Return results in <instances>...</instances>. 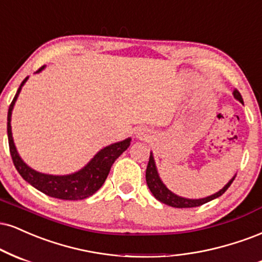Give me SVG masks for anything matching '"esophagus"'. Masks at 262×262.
<instances>
[{
    "label": "esophagus",
    "mask_w": 262,
    "mask_h": 262,
    "mask_svg": "<svg viewBox=\"0 0 262 262\" xmlns=\"http://www.w3.org/2000/svg\"><path fill=\"white\" fill-rule=\"evenodd\" d=\"M135 135H136V137L140 138V140H147V138L149 137V131L144 127H138L136 132H135Z\"/></svg>",
    "instance_id": "34e87169"
}]
</instances>
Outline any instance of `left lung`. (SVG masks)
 Masks as SVG:
<instances>
[{
  "label": "left lung",
  "instance_id": "obj_1",
  "mask_svg": "<svg viewBox=\"0 0 262 262\" xmlns=\"http://www.w3.org/2000/svg\"><path fill=\"white\" fill-rule=\"evenodd\" d=\"M233 95H234L235 99H238L239 101L243 103V98L241 93L238 91L233 92ZM235 179V177H233V179L229 180V183L227 184L223 189H221L220 191L213 193V195L207 196V198L204 199H185L181 198V196L175 195L174 192H171L170 190L168 189L167 186L163 184V181L159 178L158 170H157L156 167V162L155 158H153V155L150 153L149 156V161H148V165H147V170H146V181L147 185H148L150 192L153 193V196L158 200V201L163 202V204L171 206V207H177V208H190V207H198V206H201L204 204H207V202L212 201V200L220 198L222 196L224 192L227 191V189L230 186V184L233 183V180Z\"/></svg>",
  "mask_w": 262,
  "mask_h": 262
}]
</instances>
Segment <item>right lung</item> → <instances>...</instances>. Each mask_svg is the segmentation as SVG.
Returning <instances> with one entry per match:
<instances>
[{"instance_id": "obj_1", "label": "right lung", "mask_w": 262, "mask_h": 262, "mask_svg": "<svg viewBox=\"0 0 262 262\" xmlns=\"http://www.w3.org/2000/svg\"><path fill=\"white\" fill-rule=\"evenodd\" d=\"M44 67L45 66H42L36 72H40ZM27 79L28 77H26V79L20 83L13 100L9 105L7 115L9 152H11L12 161H13L15 169L27 183H29L36 190L45 193V195L51 196V198L60 200H83L89 198V196L97 192L103 185L114 162L130 146L131 138L128 137L124 141L104 147L89 161L87 165H84L81 170L76 171V173L69 175H50L34 170V169L28 167L18 155L13 142V137H12L11 127L12 110H13L15 100H17L18 95L20 93V89L24 85V83L27 82Z\"/></svg>"}]
</instances>
